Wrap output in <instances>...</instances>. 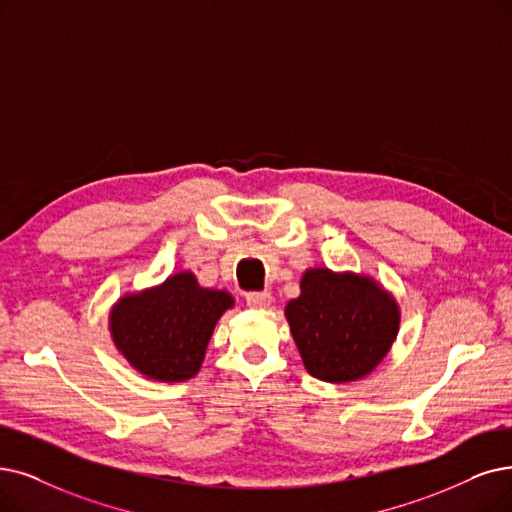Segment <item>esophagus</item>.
Returning a JSON list of instances; mask_svg holds the SVG:
<instances>
[{
    "mask_svg": "<svg viewBox=\"0 0 512 512\" xmlns=\"http://www.w3.org/2000/svg\"><path fill=\"white\" fill-rule=\"evenodd\" d=\"M271 294L269 292H252L245 296V304L250 306V309H267L271 304Z\"/></svg>",
    "mask_w": 512,
    "mask_h": 512,
    "instance_id": "34e87169",
    "label": "esophagus"
}]
</instances>
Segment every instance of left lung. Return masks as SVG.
Here are the masks:
<instances>
[{
    "mask_svg": "<svg viewBox=\"0 0 512 512\" xmlns=\"http://www.w3.org/2000/svg\"><path fill=\"white\" fill-rule=\"evenodd\" d=\"M300 296L285 306L306 372L325 382H353L386 357L399 330V306L363 275L306 271Z\"/></svg>",
    "mask_w": 512,
    "mask_h": 512,
    "instance_id": "8db88e82",
    "label": "left lung"
}]
</instances>
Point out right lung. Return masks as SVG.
<instances>
[{
  "mask_svg": "<svg viewBox=\"0 0 512 512\" xmlns=\"http://www.w3.org/2000/svg\"><path fill=\"white\" fill-rule=\"evenodd\" d=\"M233 296L201 288L193 273H176L159 288L124 296L111 311V336L132 367L147 378H193L220 315Z\"/></svg>",
  "mask_w": 512,
  "mask_h": 512,
  "instance_id": "right-lung-1",
  "label": "right lung"
}]
</instances>
